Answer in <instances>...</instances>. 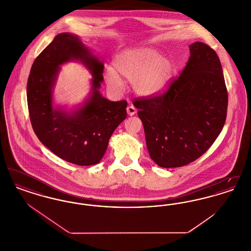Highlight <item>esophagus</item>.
I'll return each instance as SVG.
<instances>
[{
	"label": "esophagus",
	"instance_id": "34e87169",
	"mask_svg": "<svg viewBox=\"0 0 251 251\" xmlns=\"http://www.w3.org/2000/svg\"><path fill=\"white\" fill-rule=\"evenodd\" d=\"M127 113H128L129 116L135 115V113H136V108L134 107L133 105H129V106L127 107Z\"/></svg>",
	"mask_w": 251,
	"mask_h": 251
}]
</instances>
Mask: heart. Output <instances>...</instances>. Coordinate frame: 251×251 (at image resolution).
I'll list each match as a JSON object with an SVG mask.
<instances>
[{"label":"heart","instance_id":"heart-1","mask_svg":"<svg viewBox=\"0 0 251 251\" xmlns=\"http://www.w3.org/2000/svg\"><path fill=\"white\" fill-rule=\"evenodd\" d=\"M115 67L123 77L131 82L134 92L143 97L161 94L169 84L173 74L171 59L156 49H134L126 50L115 59ZM104 78L108 85L120 89L122 82L117 72L107 69Z\"/></svg>","mask_w":251,"mask_h":251}]
</instances>
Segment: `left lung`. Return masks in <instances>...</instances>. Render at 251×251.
Here are the masks:
<instances>
[{
  "instance_id": "1",
  "label": "left lung",
  "mask_w": 251,
  "mask_h": 251,
  "mask_svg": "<svg viewBox=\"0 0 251 251\" xmlns=\"http://www.w3.org/2000/svg\"><path fill=\"white\" fill-rule=\"evenodd\" d=\"M190 57L167 91L137 98L151 158L161 167L186 166L205 153L227 118V92L220 60L210 46L195 42Z\"/></svg>"
}]
</instances>
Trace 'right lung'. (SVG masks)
I'll list each match as a JSON object with an SVG mask.
<instances>
[{
	"instance_id": "right-lung-1",
	"label": "right lung",
	"mask_w": 251,
	"mask_h": 251,
	"mask_svg": "<svg viewBox=\"0 0 251 251\" xmlns=\"http://www.w3.org/2000/svg\"><path fill=\"white\" fill-rule=\"evenodd\" d=\"M80 60L93 74L92 92L84 104L67 112L53 107L52 92L59 66ZM103 63L79 36L61 33L36 57L27 82V103L34 131L61 159L78 166L98 164L112 133L127 117V101H111L100 92Z\"/></svg>"
}]
</instances>
